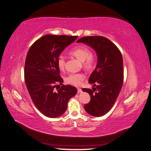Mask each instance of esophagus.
I'll return each instance as SVG.
<instances>
[{
    "label": "esophagus",
    "instance_id": "esophagus-1",
    "mask_svg": "<svg viewBox=\"0 0 151 151\" xmlns=\"http://www.w3.org/2000/svg\"><path fill=\"white\" fill-rule=\"evenodd\" d=\"M77 92H78V93H80L83 92V91H82L81 88H77Z\"/></svg>",
    "mask_w": 151,
    "mask_h": 151
}]
</instances>
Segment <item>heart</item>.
<instances>
[{
    "instance_id": "heart-1",
    "label": "heart",
    "mask_w": 151,
    "mask_h": 151,
    "mask_svg": "<svg viewBox=\"0 0 151 151\" xmlns=\"http://www.w3.org/2000/svg\"><path fill=\"white\" fill-rule=\"evenodd\" d=\"M70 53L83 62L84 67L87 70H92L95 66V59L92 56L91 50L85 46H77L70 51ZM57 65L59 69L63 70L65 68V58L63 55H60L57 58ZM84 78V75L82 73L70 74L65 77V82L67 84L75 86H79Z\"/></svg>"
}]
</instances>
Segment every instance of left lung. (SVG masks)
I'll list each match as a JSON object with an SVG mask.
<instances>
[{"label":"left lung","mask_w":151,"mask_h":151,"mask_svg":"<svg viewBox=\"0 0 151 151\" xmlns=\"http://www.w3.org/2000/svg\"><path fill=\"white\" fill-rule=\"evenodd\" d=\"M77 43L86 44L96 53L97 64L89 78V83L94 88L93 90L83 89L91 96V101L84 108L91 116H102L113 107L122 89L123 81L122 53L110 40L103 36H85L79 39Z\"/></svg>","instance_id":"obj_1"}]
</instances>
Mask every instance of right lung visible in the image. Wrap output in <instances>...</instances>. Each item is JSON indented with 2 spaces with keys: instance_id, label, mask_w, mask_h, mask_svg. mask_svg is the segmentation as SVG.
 <instances>
[{
  "instance_id": "1",
  "label": "right lung",
  "mask_w": 151,
  "mask_h": 151,
  "mask_svg": "<svg viewBox=\"0 0 151 151\" xmlns=\"http://www.w3.org/2000/svg\"><path fill=\"white\" fill-rule=\"evenodd\" d=\"M77 36L47 35L32 45L27 54L24 80L32 101L45 116L57 118L65 113L68 100L77 90L70 85H62L57 91L56 83L62 84L57 58Z\"/></svg>"
}]
</instances>
